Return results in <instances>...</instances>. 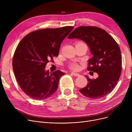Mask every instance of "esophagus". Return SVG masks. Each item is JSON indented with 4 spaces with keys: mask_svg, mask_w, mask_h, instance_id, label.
<instances>
[{
    "mask_svg": "<svg viewBox=\"0 0 132 132\" xmlns=\"http://www.w3.org/2000/svg\"><path fill=\"white\" fill-rule=\"evenodd\" d=\"M71 74H72V75H73L74 76H75V77H79V76L80 75L79 73H75V72H71Z\"/></svg>",
    "mask_w": 132,
    "mask_h": 132,
    "instance_id": "34e87169",
    "label": "esophagus"
}]
</instances>
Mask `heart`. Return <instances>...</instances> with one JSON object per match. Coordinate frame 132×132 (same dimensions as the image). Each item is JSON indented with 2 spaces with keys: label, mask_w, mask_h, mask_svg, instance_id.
<instances>
[{
  "label": "heart",
  "mask_w": 132,
  "mask_h": 132,
  "mask_svg": "<svg viewBox=\"0 0 132 132\" xmlns=\"http://www.w3.org/2000/svg\"><path fill=\"white\" fill-rule=\"evenodd\" d=\"M70 67L71 69H72V70L76 71V70H78L79 68V66L77 64L72 63L70 65Z\"/></svg>",
  "instance_id": "b5f03b06"
}]
</instances>
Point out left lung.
Here are the masks:
<instances>
[{
    "label": "left lung",
    "mask_w": 132,
    "mask_h": 132,
    "mask_svg": "<svg viewBox=\"0 0 132 132\" xmlns=\"http://www.w3.org/2000/svg\"><path fill=\"white\" fill-rule=\"evenodd\" d=\"M68 38H78L87 43L93 55L88 60L87 70L98 74L96 79L86 76L88 83L79 90L80 93L92 99L102 98L110 93L121 72V51L116 40L105 30L92 26L77 28Z\"/></svg>",
    "instance_id": "1"
}]
</instances>
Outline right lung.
Listing matches in <instances>:
<instances>
[{
	"label": "right lung",
	"mask_w": 132,
	"mask_h": 132,
	"mask_svg": "<svg viewBox=\"0 0 132 132\" xmlns=\"http://www.w3.org/2000/svg\"><path fill=\"white\" fill-rule=\"evenodd\" d=\"M73 28L37 30L27 35L18 44L13 58V72L21 89L31 98L45 100L56 92L65 73L59 70L50 73L45 68L58 56L61 42Z\"/></svg>",
	"instance_id": "right-lung-1"
}]
</instances>
